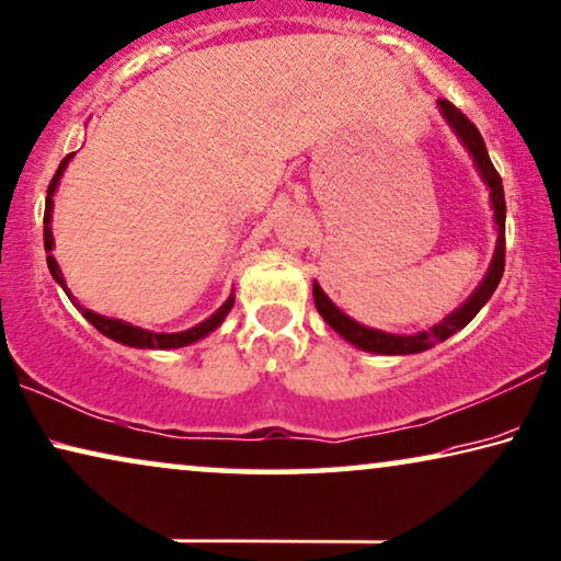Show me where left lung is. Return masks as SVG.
Instances as JSON below:
<instances>
[{"mask_svg": "<svg viewBox=\"0 0 561 561\" xmlns=\"http://www.w3.org/2000/svg\"><path fill=\"white\" fill-rule=\"evenodd\" d=\"M437 105H440L443 116L448 118L453 131L460 136L462 144H466V149L470 151V157H473V161H476L478 172H481L483 182L489 184V190H491L493 215H496V225H499L496 255H493V263L489 267V273H485L483 283L476 288V294L470 296L466 304L456 308V311H453L448 319H443L440 323H437V327L427 329V331H420V334H412V336L385 334V331L362 327V323L348 319L346 313H341L339 308L327 298V294H323V290L313 283V300H316V308H319V313L323 316V321H327L329 327L336 331V334L344 336L348 344L359 346V348H364V352L417 354V352H425V348H430V346L440 344V341L453 336L456 331L466 327V323L473 321V316L481 311V308L485 306V300H489L493 296V290L499 288L501 275H503V265H506V199H503L501 176L496 172V167L491 164V157H489V151H485L481 131H478V128L470 124V118L466 116V113L456 108V105H453L450 101H445V99L437 101Z\"/></svg>", "mask_w": 561, "mask_h": 561, "instance_id": "left-lung-1", "label": "left lung"}]
</instances>
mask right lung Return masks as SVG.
Returning a JSON list of instances; mask_svg holds the SVG:
<instances>
[{
    "mask_svg": "<svg viewBox=\"0 0 561 561\" xmlns=\"http://www.w3.org/2000/svg\"><path fill=\"white\" fill-rule=\"evenodd\" d=\"M70 157H72V153H68V157H65V159L60 161L58 172H55V176H53L50 186H47V199H45V217H43V222H45V227H43V238H45V250H47V253H50V250H53V230H50V215H53V194H55V186H58V180H60V176H62V169L68 167ZM47 267H50L53 278L58 280L60 286L65 288V280H62V275H60V267H58V263H55V257H53V255H47ZM65 294H68V288H65ZM68 296H70V294H68ZM72 304H76V300H72ZM76 306L80 308V313H83L85 319L91 321L93 327L101 331L103 336H108V339H113V341H118V344L136 346V348H176V346L194 344V341H199L202 336H207L209 331H215L217 327H220L225 316L230 313V308L234 306V298L230 296V298L225 300V304H222L220 308H217V311H215L213 316H209L207 321L197 323V327H194V329L180 331V334H153V331H146V329H139V327H131V323H126V321H118V319H105V316L93 313L91 308H83V306H80V304H76Z\"/></svg>",
    "mask_w": 561,
    "mask_h": 561,
    "instance_id": "1",
    "label": "right lung"
}]
</instances>
